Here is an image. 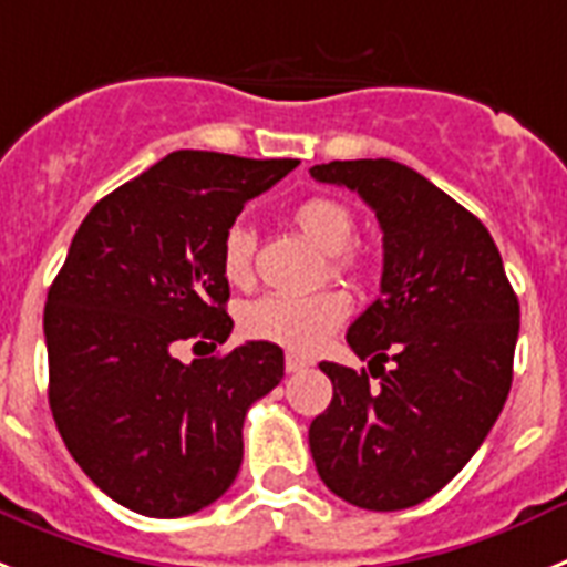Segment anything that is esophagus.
<instances>
[{"instance_id": "esophagus-1", "label": "esophagus", "mask_w": 567, "mask_h": 567, "mask_svg": "<svg viewBox=\"0 0 567 567\" xmlns=\"http://www.w3.org/2000/svg\"><path fill=\"white\" fill-rule=\"evenodd\" d=\"M305 368H311V359L299 357V353H288V357H285V371L288 373H299L305 371Z\"/></svg>"}]
</instances>
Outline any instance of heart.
<instances>
[{
    "label": "heart",
    "instance_id": "heart-1",
    "mask_svg": "<svg viewBox=\"0 0 567 567\" xmlns=\"http://www.w3.org/2000/svg\"><path fill=\"white\" fill-rule=\"evenodd\" d=\"M290 223L308 243L328 254V274L351 285H362L371 274V262L351 248L357 234V216L333 196H308L290 210ZM256 234L250 225H228L219 248V268L234 288L254 282ZM351 302L342 290L319 288L313 293H268L243 308L245 333L268 339L299 353L317 351L324 339L348 319Z\"/></svg>",
    "mask_w": 567,
    "mask_h": 567
}]
</instances>
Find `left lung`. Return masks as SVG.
<instances>
[{"instance_id":"8db88e82","label":"left lung","mask_w":567,"mask_h":567,"mask_svg":"<svg viewBox=\"0 0 567 567\" xmlns=\"http://www.w3.org/2000/svg\"><path fill=\"white\" fill-rule=\"evenodd\" d=\"M311 176L357 190L382 228L379 297L348 328L380 385L319 362L333 400L308 431L313 462L357 508H411L460 474L502 413L519 302L488 228L413 167L351 159Z\"/></svg>"}]
</instances>
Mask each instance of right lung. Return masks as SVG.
Wrapping results in <instances>:
<instances>
[{
    "label": "right lung",
    "mask_w": 567,
    "mask_h": 567,
    "mask_svg": "<svg viewBox=\"0 0 567 567\" xmlns=\"http://www.w3.org/2000/svg\"><path fill=\"white\" fill-rule=\"evenodd\" d=\"M297 165L167 154L93 205L48 290L53 422L93 485L136 514L176 519L219 499L243 465L245 413L285 377L274 342L190 365L174 351L230 337L223 236Z\"/></svg>",
    "instance_id": "1"
}]
</instances>
